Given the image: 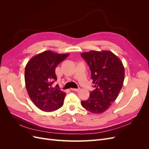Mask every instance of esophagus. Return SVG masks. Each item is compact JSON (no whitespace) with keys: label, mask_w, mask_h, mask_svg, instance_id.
<instances>
[{"label":"esophagus","mask_w":149,"mask_h":149,"mask_svg":"<svg viewBox=\"0 0 149 149\" xmlns=\"http://www.w3.org/2000/svg\"><path fill=\"white\" fill-rule=\"evenodd\" d=\"M80 88H78V89H76V88H71V91H79Z\"/></svg>","instance_id":"1"}]
</instances>
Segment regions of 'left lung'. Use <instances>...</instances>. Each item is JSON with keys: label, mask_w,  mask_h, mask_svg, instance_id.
Returning <instances> with one entry per match:
<instances>
[{"label": "left lung", "mask_w": 149, "mask_h": 149, "mask_svg": "<svg viewBox=\"0 0 149 149\" xmlns=\"http://www.w3.org/2000/svg\"><path fill=\"white\" fill-rule=\"evenodd\" d=\"M81 55L89 66L95 87L88 100L81 101V105L91 113H102L116 100L123 88L125 76L123 62L107 50H91Z\"/></svg>", "instance_id": "1"}]
</instances>
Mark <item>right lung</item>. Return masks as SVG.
Returning <instances> with one entry per match:
<instances>
[{"label":"right lung","instance_id":"add662e5","mask_svg":"<svg viewBox=\"0 0 149 149\" xmlns=\"http://www.w3.org/2000/svg\"><path fill=\"white\" fill-rule=\"evenodd\" d=\"M70 54L45 51L33 56L26 65L25 82L29 96L40 110L52 112L63 105L66 93L53 87L55 68Z\"/></svg>","mask_w":149,"mask_h":149}]
</instances>
